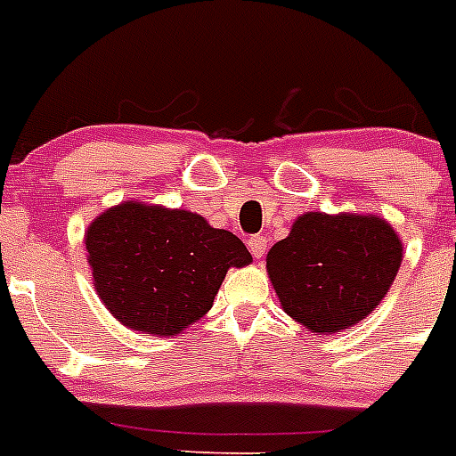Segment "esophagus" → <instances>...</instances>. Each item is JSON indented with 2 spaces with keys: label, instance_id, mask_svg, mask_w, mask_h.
Instances as JSON below:
<instances>
[{
  "label": "esophagus",
  "instance_id": "1",
  "mask_svg": "<svg viewBox=\"0 0 456 456\" xmlns=\"http://www.w3.org/2000/svg\"><path fill=\"white\" fill-rule=\"evenodd\" d=\"M265 248H267V240H265L263 235H253L251 240H248V251L253 253L256 260H260V257L265 256Z\"/></svg>",
  "mask_w": 456,
  "mask_h": 456
}]
</instances>
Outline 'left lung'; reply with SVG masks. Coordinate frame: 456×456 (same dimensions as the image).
<instances>
[{
	"mask_svg": "<svg viewBox=\"0 0 456 456\" xmlns=\"http://www.w3.org/2000/svg\"><path fill=\"white\" fill-rule=\"evenodd\" d=\"M402 257L400 235L381 216L305 212L269 248L267 273L294 322L331 336L381 304Z\"/></svg>",
	"mask_w": 456,
	"mask_h": 456,
	"instance_id": "1",
	"label": "left lung"
}]
</instances>
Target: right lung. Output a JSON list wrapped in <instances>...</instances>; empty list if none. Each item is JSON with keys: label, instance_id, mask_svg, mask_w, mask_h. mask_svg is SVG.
<instances>
[{"label": "right lung", "instance_id": "right-lung-1", "mask_svg": "<svg viewBox=\"0 0 456 456\" xmlns=\"http://www.w3.org/2000/svg\"><path fill=\"white\" fill-rule=\"evenodd\" d=\"M104 308L132 331L178 336L208 313L231 267L253 263L241 240L189 209L123 200L84 235Z\"/></svg>", "mask_w": 456, "mask_h": 456}]
</instances>
